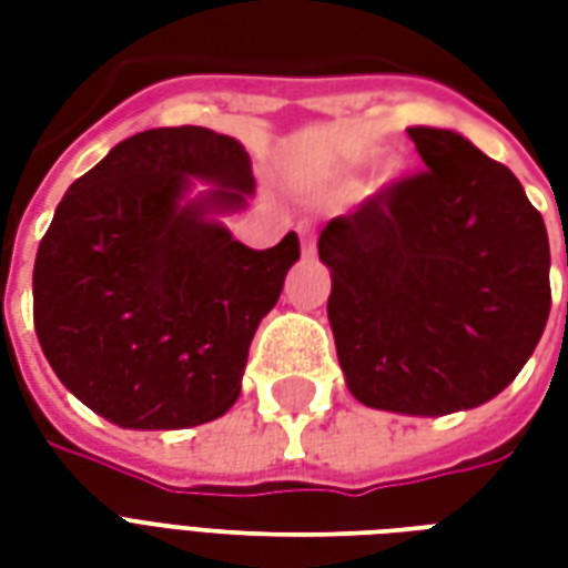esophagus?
I'll return each mask as SVG.
<instances>
[{
  "label": "esophagus",
  "mask_w": 568,
  "mask_h": 568,
  "mask_svg": "<svg viewBox=\"0 0 568 568\" xmlns=\"http://www.w3.org/2000/svg\"><path fill=\"white\" fill-rule=\"evenodd\" d=\"M297 236H301V246H304V258H313L316 255V222L301 219L297 222Z\"/></svg>",
  "instance_id": "1"
}]
</instances>
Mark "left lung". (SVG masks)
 I'll list each match as a JSON object with an SVG mask.
<instances>
[{
    "label": "left lung",
    "mask_w": 568,
    "mask_h": 568,
    "mask_svg": "<svg viewBox=\"0 0 568 568\" xmlns=\"http://www.w3.org/2000/svg\"><path fill=\"white\" fill-rule=\"evenodd\" d=\"M407 133L426 170L332 219L320 258L349 393L444 417L496 398L532 356L550 313V246L505 163L453 130Z\"/></svg>",
    "instance_id": "obj_1"
}]
</instances>
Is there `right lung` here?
<instances>
[{"mask_svg": "<svg viewBox=\"0 0 568 568\" xmlns=\"http://www.w3.org/2000/svg\"><path fill=\"white\" fill-rule=\"evenodd\" d=\"M216 185L185 201L190 179ZM246 149L206 128L118 142L39 243L32 320L79 402L121 428H187L240 398L248 344L301 258L295 231L248 248L212 212L246 206Z\"/></svg>", "mask_w": 568, "mask_h": 568, "instance_id": "1", "label": "right lung"}]
</instances>
